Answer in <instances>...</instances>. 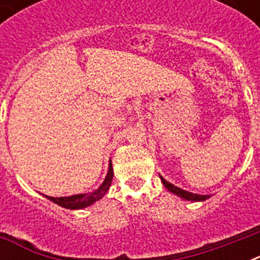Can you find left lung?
<instances>
[{
    "instance_id": "1",
    "label": "left lung",
    "mask_w": 260,
    "mask_h": 260,
    "mask_svg": "<svg viewBox=\"0 0 260 260\" xmlns=\"http://www.w3.org/2000/svg\"><path fill=\"white\" fill-rule=\"evenodd\" d=\"M160 179H162L163 185L166 186L169 191H171V193H174V194H177L178 197H182L183 200H189V201H205L206 198H209V196L194 194V193H190V191H186V190L179 189V187L174 186L173 183H170V182H167L166 179H165V178H162V177H160Z\"/></svg>"
}]
</instances>
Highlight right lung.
Segmentation results:
<instances>
[{
  "label": "right lung",
  "mask_w": 260,
  "mask_h": 260,
  "mask_svg": "<svg viewBox=\"0 0 260 260\" xmlns=\"http://www.w3.org/2000/svg\"><path fill=\"white\" fill-rule=\"evenodd\" d=\"M112 179H113V167H112V163L109 165V171H108V175H106L105 181L100 187H98L95 191L90 194H77V196H70V197H48L46 196L48 200H51L55 204H58L59 206H63L66 209H82V208H86V206L91 205L98 200H101L105 193L109 190V186L112 183Z\"/></svg>",
  "instance_id": "obj_1"
}]
</instances>
